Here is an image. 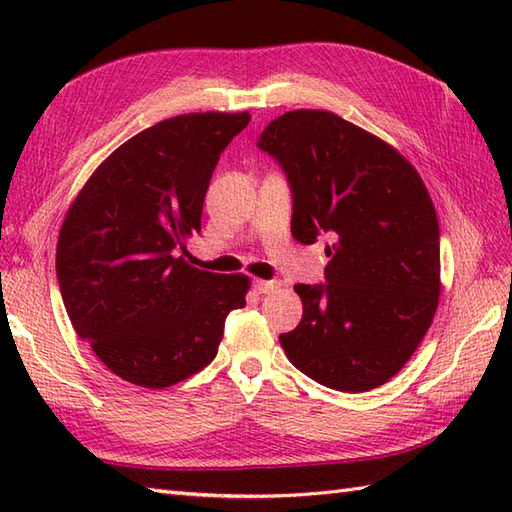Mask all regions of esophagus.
Returning a JSON list of instances; mask_svg holds the SVG:
<instances>
[{"mask_svg": "<svg viewBox=\"0 0 512 512\" xmlns=\"http://www.w3.org/2000/svg\"><path fill=\"white\" fill-rule=\"evenodd\" d=\"M281 284L279 281H268V279H255L253 281V288L259 292V295H268V292H273V290H277Z\"/></svg>", "mask_w": 512, "mask_h": 512, "instance_id": "34e87169", "label": "esophagus"}]
</instances>
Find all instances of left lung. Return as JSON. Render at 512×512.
Returning <instances> with one entry per match:
<instances>
[{
    "mask_svg": "<svg viewBox=\"0 0 512 512\" xmlns=\"http://www.w3.org/2000/svg\"><path fill=\"white\" fill-rule=\"evenodd\" d=\"M259 147L292 187V237L328 233L325 286H295L303 317L279 336L290 363L339 391L394 378L431 328L440 299V226L416 167L339 114L292 110Z\"/></svg>",
    "mask_w": 512,
    "mask_h": 512,
    "instance_id": "obj_1",
    "label": "left lung"
}]
</instances>
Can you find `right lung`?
<instances>
[{
  "instance_id": "right-lung-1",
  "label": "right lung",
  "mask_w": 512,
  "mask_h": 512,
  "mask_svg": "<svg viewBox=\"0 0 512 512\" xmlns=\"http://www.w3.org/2000/svg\"><path fill=\"white\" fill-rule=\"evenodd\" d=\"M248 121V112H191L143 129L94 169L63 217L65 310L127 383L165 389L198 374L226 314L246 306L250 277L195 268L178 248L200 231L217 158Z\"/></svg>"
}]
</instances>
